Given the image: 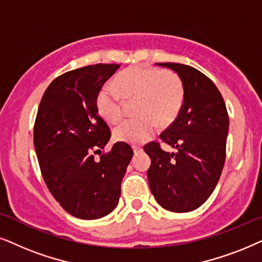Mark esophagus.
Segmentation results:
<instances>
[{"label":"esophagus","mask_w":262,"mask_h":262,"mask_svg":"<svg viewBox=\"0 0 262 262\" xmlns=\"http://www.w3.org/2000/svg\"><path fill=\"white\" fill-rule=\"evenodd\" d=\"M133 151H134V153H139V152L142 151V147H141V146L134 145V146H133Z\"/></svg>","instance_id":"esophagus-1"}]
</instances>
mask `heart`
<instances>
[{"label":"heart","instance_id":"heart-1","mask_svg":"<svg viewBox=\"0 0 262 262\" xmlns=\"http://www.w3.org/2000/svg\"><path fill=\"white\" fill-rule=\"evenodd\" d=\"M115 89L103 86L96 98L97 110L109 123H117L123 116L124 100L135 99V116L116 127L118 141L142 144L156 132L157 127H167L179 115L183 104L184 89L176 73L147 66H133L114 79Z\"/></svg>","mask_w":262,"mask_h":262}]
</instances>
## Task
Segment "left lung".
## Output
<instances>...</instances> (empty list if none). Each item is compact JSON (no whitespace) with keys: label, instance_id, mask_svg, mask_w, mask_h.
Returning a JSON list of instances; mask_svg holds the SVG:
<instances>
[{"label":"left lung","instance_id":"1","mask_svg":"<svg viewBox=\"0 0 262 262\" xmlns=\"http://www.w3.org/2000/svg\"><path fill=\"white\" fill-rule=\"evenodd\" d=\"M157 64L177 73L184 98L176 120L160 134L176 152L163 151L156 141L145 145L151 158L147 179L160 206L184 213L200 207L217 186L225 163L229 115L217 86L198 69L171 62Z\"/></svg>","mask_w":262,"mask_h":262}]
</instances>
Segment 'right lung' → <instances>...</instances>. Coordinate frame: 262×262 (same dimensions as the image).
<instances>
[{
    "mask_svg": "<svg viewBox=\"0 0 262 262\" xmlns=\"http://www.w3.org/2000/svg\"><path fill=\"white\" fill-rule=\"evenodd\" d=\"M120 64H95L57 76L44 92L34 122L33 141L41 175L56 201L80 219L105 217L117 206L121 182L133 149L110 140L96 98Z\"/></svg>",
    "mask_w": 262,
    "mask_h": 262,
    "instance_id": "1",
    "label": "right lung"
}]
</instances>
